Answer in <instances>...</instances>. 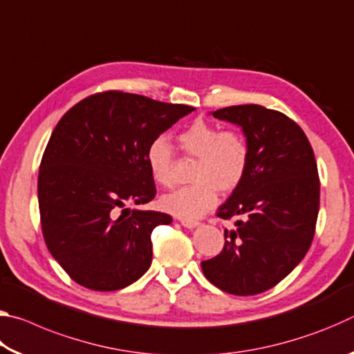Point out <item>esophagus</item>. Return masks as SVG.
Here are the masks:
<instances>
[{"mask_svg": "<svg viewBox=\"0 0 354 354\" xmlns=\"http://www.w3.org/2000/svg\"><path fill=\"white\" fill-rule=\"evenodd\" d=\"M179 221H181V225H183L184 227H189V230H194V227H196V226L200 225L198 221H195V220H187V218H181Z\"/></svg>", "mask_w": 354, "mask_h": 354, "instance_id": "34e87169", "label": "esophagus"}]
</instances>
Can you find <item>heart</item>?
<instances>
[{
    "label": "heart",
    "instance_id": "heart-1",
    "mask_svg": "<svg viewBox=\"0 0 354 354\" xmlns=\"http://www.w3.org/2000/svg\"><path fill=\"white\" fill-rule=\"evenodd\" d=\"M179 143L192 158H198L192 173L195 184L160 198L165 212L183 218H200L217 205L218 190L230 194L237 189L250 165V143L237 131H221L207 122L192 123L179 136ZM175 153L165 137H158L147 148L149 175L162 187L176 184Z\"/></svg>",
    "mask_w": 354,
    "mask_h": 354
}]
</instances>
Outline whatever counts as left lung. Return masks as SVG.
<instances>
[{
  "label": "left lung",
  "mask_w": 354,
  "mask_h": 354,
  "mask_svg": "<svg viewBox=\"0 0 354 354\" xmlns=\"http://www.w3.org/2000/svg\"><path fill=\"white\" fill-rule=\"evenodd\" d=\"M237 124L250 143L243 181L218 207L236 217L225 248L201 262L205 277L232 295H256L283 281L313 243L320 181L313 147L289 117L257 104L211 112Z\"/></svg>",
  "instance_id": "obj_1"
}]
</instances>
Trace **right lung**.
<instances>
[{"mask_svg":"<svg viewBox=\"0 0 354 354\" xmlns=\"http://www.w3.org/2000/svg\"><path fill=\"white\" fill-rule=\"evenodd\" d=\"M192 111L111 91L59 120L41 158L39 207L48 250L77 284L118 290L151 266V231L171 217L127 205L154 198L147 148Z\"/></svg>","mask_w":354,"mask_h":354,"instance_id":"add662e5","label":"right lung"}]
</instances>
